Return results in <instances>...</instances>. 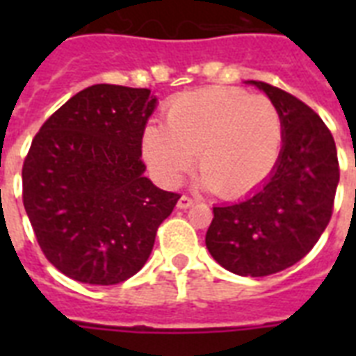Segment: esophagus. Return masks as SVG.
<instances>
[{
	"label": "esophagus",
	"instance_id": "34e87169",
	"mask_svg": "<svg viewBox=\"0 0 356 356\" xmlns=\"http://www.w3.org/2000/svg\"><path fill=\"white\" fill-rule=\"evenodd\" d=\"M194 203H195L194 197H190V195H181V200L177 201V207L179 209H190Z\"/></svg>",
	"mask_w": 356,
	"mask_h": 356
}]
</instances>
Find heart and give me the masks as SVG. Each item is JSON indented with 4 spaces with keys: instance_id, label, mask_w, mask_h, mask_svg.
<instances>
[{
    "instance_id": "obj_1",
    "label": "heart",
    "mask_w": 356,
    "mask_h": 356,
    "mask_svg": "<svg viewBox=\"0 0 356 356\" xmlns=\"http://www.w3.org/2000/svg\"><path fill=\"white\" fill-rule=\"evenodd\" d=\"M282 140L281 113L271 99L242 88L214 86L175 97L166 108V125L145 127L142 151L166 183L183 177L197 153L207 186L233 200L270 177Z\"/></svg>"
}]
</instances>
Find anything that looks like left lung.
Here are the masks:
<instances>
[{
  "instance_id": "1",
  "label": "left lung",
  "mask_w": 356,
  "mask_h": 356,
  "mask_svg": "<svg viewBox=\"0 0 356 356\" xmlns=\"http://www.w3.org/2000/svg\"><path fill=\"white\" fill-rule=\"evenodd\" d=\"M248 83L281 113V156L259 192L212 209L205 243L225 270L266 277L296 264L320 240L331 222L340 166L331 131L309 105L262 81Z\"/></svg>"
}]
</instances>
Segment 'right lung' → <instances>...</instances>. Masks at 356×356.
I'll list each match as a JSON object with an SVG mask.
<instances>
[{"label": "right lung", "instance_id": "1", "mask_svg": "<svg viewBox=\"0 0 356 356\" xmlns=\"http://www.w3.org/2000/svg\"><path fill=\"white\" fill-rule=\"evenodd\" d=\"M149 88L88 86L35 134L22 200L46 259L70 279L118 284L142 270L181 195L144 177Z\"/></svg>", "mask_w": 356, "mask_h": 356}]
</instances>
